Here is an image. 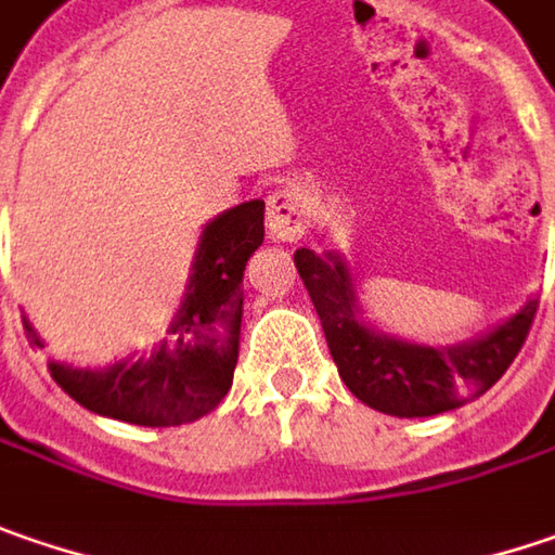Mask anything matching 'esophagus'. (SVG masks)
I'll return each instance as SVG.
<instances>
[{
    "instance_id": "esophagus-1",
    "label": "esophagus",
    "mask_w": 555,
    "mask_h": 555,
    "mask_svg": "<svg viewBox=\"0 0 555 555\" xmlns=\"http://www.w3.org/2000/svg\"><path fill=\"white\" fill-rule=\"evenodd\" d=\"M306 196L293 186H284V190H274L268 196V236L278 240V243H293L299 236L306 234Z\"/></svg>"
}]
</instances>
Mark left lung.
<instances>
[{"mask_svg":"<svg viewBox=\"0 0 555 555\" xmlns=\"http://www.w3.org/2000/svg\"><path fill=\"white\" fill-rule=\"evenodd\" d=\"M293 262L344 384L356 400L397 418L440 415L487 393L513 365L541 302V296H528L515 315L475 340L428 347L365 321L359 278L340 249H296Z\"/></svg>","mask_w":555,"mask_h":555,"instance_id":"left-lung-1","label":"left lung"}]
</instances>
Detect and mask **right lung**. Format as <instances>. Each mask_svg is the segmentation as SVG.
Masks as SVG:
<instances>
[{"mask_svg": "<svg viewBox=\"0 0 555 555\" xmlns=\"http://www.w3.org/2000/svg\"><path fill=\"white\" fill-rule=\"evenodd\" d=\"M262 240V199L211 218L196 243L186 291L168 324V340L150 356H127L108 369H77L49 359L52 380L83 409L127 425L175 428L208 415L234 384L243 271ZM24 327L42 347L27 315Z\"/></svg>", "mask_w": 555, "mask_h": 555, "instance_id": "obj_1", "label": "right lung"}]
</instances>
